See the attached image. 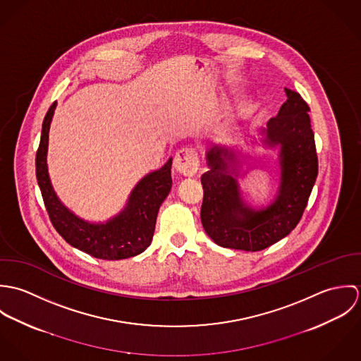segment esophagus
<instances>
[{
  "label": "esophagus",
  "instance_id": "obj_1",
  "mask_svg": "<svg viewBox=\"0 0 361 361\" xmlns=\"http://www.w3.org/2000/svg\"><path fill=\"white\" fill-rule=\"evenodd\" d=\"M199 162L200 161L195 149H182L175 154L173 168L185 176H193L199 169Z\"/></svg>",
  "mask_w": 361,
  "mask_h": 361
}]
</instances>
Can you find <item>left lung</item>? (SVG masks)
<instances>
[{
	"instance_id": "obj_1",
	"label": "left lung",
	"mask_w": 361,
	"mask_h": 361,
	"mask_svg": "<svg viewBox=\"0 0 361 361\" xmlns=\"http://www.w3.org/2000/svg\"><path fill=\"white\" fill-rule=\"evenodd\" d=\"M286 102L267 122L261 145L278 149L279 186L271 204H247L238 183L240 157L235 149L212 145L207 152L208 171L202 176L204 190L202 224L207 235L226 249L259 252L288 236L299 224L318 173L309 105L302 96L285 89Z\"/></svg>"
}]
</instances>
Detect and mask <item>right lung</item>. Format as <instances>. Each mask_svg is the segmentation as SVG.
I'll list each match as a JSON object with an SVG mask.
<instances>
[{"label":"right lung","mask_w":361,"mask_h":361,"mask_svg":"<svg viewBox=\"0 0 361 361\" xmlns=\"http://www.w3.org/2000/svg\"><path fill=\"white\" fill-rule=\"evenodd\" d=\"M55 106L56 103L52 104L43 121L36 154L37 183L54 228L71 246L93 257L123 259L143 253L153 240L158 209L172 186V158L137 182L121 212L105 222H89L63 206L50 180L47 150Z\"/></svg>","instance_id":"obj_1"}]
</instances>
